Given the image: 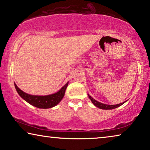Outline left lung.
<instances>
[{
    "instance_id": "left-lung-1",
    "label": "left lung",
    "mask_w": 150,
    "mask_h": 150,
    "mask_svg": "<svg viewBox=\"0 0 150 150\" xmlns=\"http://www.w3.org/2000/svg\"><path fill=\"white\" fill-rule=\"evenodd\" d=\"M88 96L89 98V99L91 100V101L92 102V103L95 105L96 106L98 107V108H101V109H104V110H112V109H114V108H117V107L121 106V105L123 104L125 102H122V103H120V104H116V105H108V104H102L101 102H99L96 101V100L93 99L92 97H91L88 94Z\"/></svg>"
}]
</instances>
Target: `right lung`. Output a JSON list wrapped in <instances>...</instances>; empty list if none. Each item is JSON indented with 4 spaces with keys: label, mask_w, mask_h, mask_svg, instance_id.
<instances>
[{
    "label": "right lung",
    "mask_w": 150,
    "mask_h": 150,
    "mask_svg": "<svg viewBox=\"0 0 150 150\" xmlns=\"http://www.w3.org/2000/svg\"><path fill=\"white\" fill-rule=\"evenodd\" d=\"M68 86V83L60 89L58 92L48 96H33L28 94L21 90L15 83V89L19 95L29 104L39 108H50L55 106L61 102L64 97V93Z\"/></svg>",
    "instance_id": "right-lung-1"
}]
</instances>
